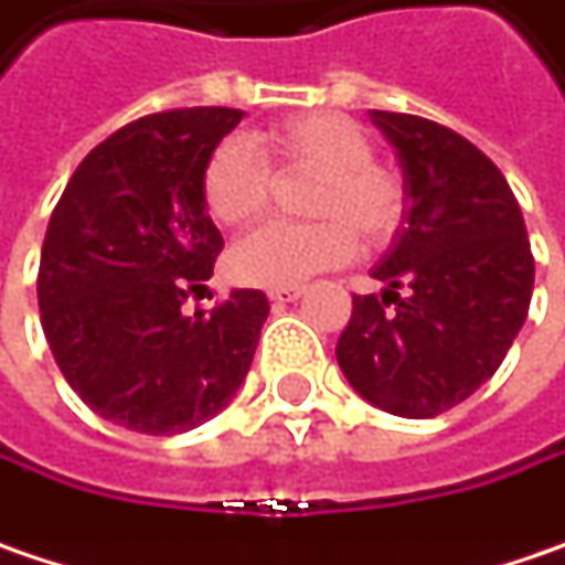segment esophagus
<instances>
[{
  "label": "esophagus",
  "instance_id": "1",
  "mask_svg": "<svg viewBox=\"0 0 565 565\" xmlns=\"http://www.w3.org/2000/svg\"><path fill=\"white\" fill-rule=\"evenodd\" d=\"M302 296H305V286H282V289H269V302H276V305L296 302V299H302Z\"/></svg>",
  "mask_w": 565,
  "mask_h": 565
}]
</instances>
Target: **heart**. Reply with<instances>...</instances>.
<instances>
[{"label": "heart", "instance_id": "1", "mask_svg": "<svg viewBox=\"0 0 565 565\" xmlns=\"http://www.w3.org/2000/svg\"><path fill=\"white\" fill-rule=\"evenodd\" d=\"M257 147L279 170H311L318 180L308 212L318 222H273L231 250V273L250 286H296L315 273L343 266L366 247H383L402 224V180L373 160L370 131L341 111L286 118L257 135ZM263 156V157H264ZM262 157V158H263ZM247 138H224L202 163V202L224 227L260 218L269 202V167Z\"/></svg>", "mask_w": 565, "mask_h": 565}]
</instances>
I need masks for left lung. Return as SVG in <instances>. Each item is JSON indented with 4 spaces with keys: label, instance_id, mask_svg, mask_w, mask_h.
Here are the masks:
<instances>
[{
    "label": "left lung",
    "instance_id": "left-lung-1",
    "mask_svg": "<svg viewBox=\"0 0 565 565\" xmlns=\"http://www.w3.org/2000/svg\"><path fill=\"white\" fill-rule=\"evenodd\" d=\"M395 147L405 212L338 341L347 383L398 418H434L495 376L534 292L521 205L463 135L402 111H370Z\"/></svg>",
    "mask_w": 565,
    "mask_h": 565
}]
</instances>
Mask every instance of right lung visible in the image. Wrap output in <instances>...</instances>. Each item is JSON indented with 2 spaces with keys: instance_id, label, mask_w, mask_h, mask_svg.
<instances>
[{
  "instance_id": "add662e5",
  "label": "right lung",
  "mask_w": 565,
  "mask_h": 565,
  "mask_svg": "<svg viewBox=\"0 0 565 565\" xmlns=\"http://www.w3.org/2000/svg\"><path fill=\"white\" fill-rule=\"evenodd\" d=\"M241 108H170L86 153L51 215L38 305L63 380L102 418L170 437L215 418L241 388L269 302L234 289L185 311L222 254L202 163Z\"/></svg>"
}]
</instances>
